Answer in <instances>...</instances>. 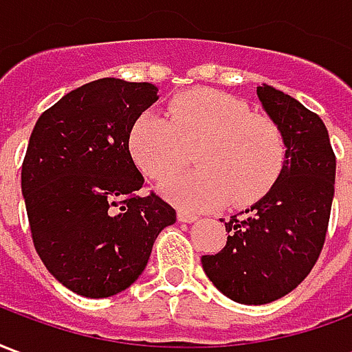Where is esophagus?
I'll return each instance as SVG.
<instances>
[{"instance_id": "esophagus-1", "label": "esophagus", "mask_w": 352, "mask_h": 352, "mask_svg": "<svg viewBox=\"0 0 352 352\" xmlns=\"http://www.w3.org/2000/svg\"><path fill=\"white\" fill-rule=\"evenodd\" d=\"M177 219H179V222H186V224H190V222L198 221V217L194 213H188V211H177Z\"/></svg>"}]
</instances>
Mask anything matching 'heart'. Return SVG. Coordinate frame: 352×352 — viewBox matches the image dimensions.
<instances>
[{"label": "heart", "instance_id": "heart-1", "mask_svg": "<svg viewBox=\"0 0 352 352\" xmlns=\"http://www.w3.org/2000/svg\"><path fill=\"white\" fill-rule=\"evenodd\" d=\"M133 162L162 181L183 168L194 151L198 169L162 184V192L188 209L249 206L279 179L287 141L279 124L245 101L217 90H188L168 103L166 115L146 111L128 138Z\"/></svg>", "mask_w": 352, "mask_h": 352}]
</instances>
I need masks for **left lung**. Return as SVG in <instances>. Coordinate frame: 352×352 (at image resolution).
Wrapping results in <instances>:
<instances>
[{
	"instance_id": "obj_1",
	"label": "left lung",
	"mask_w": 352,
	"mask_h": 352,
	"mask_svg": "<svg viewBox=\"0 0 352 352\" xmlns=\"http://www.w3.org/2000/svg\"><path fill=\"white\" fill-rule=\"evenodd\" d=\"M256 94L285 135L287 160L264 198L222 221L224 249L201 256L214 287L247 305L275 302L309 275L324 245L336 181V154L320 116L267 85Z\"/></svg>"
}]
</instances>
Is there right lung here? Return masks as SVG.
Returning <instances> with one entry per match:
<instances>
[{
    "mask_svg": "<svg viewBox=\"0 0 352 352\" xmlns=\"http://www.w3.org/2000/svg\"><path fill=\"white\" fill-rule=\"evenodd\" d=\"M151 82L98 79L47 109L22 162V196L35 251L65 288L109 298L145 270L173 207L151 192L131 160L133 122L158 100Z\"/></svg>",
    "mask_w": 352,
    "mask_h": 352,
    "instance_id": "right-lung-1",
    "label": "right lung"
}]
</instances>
